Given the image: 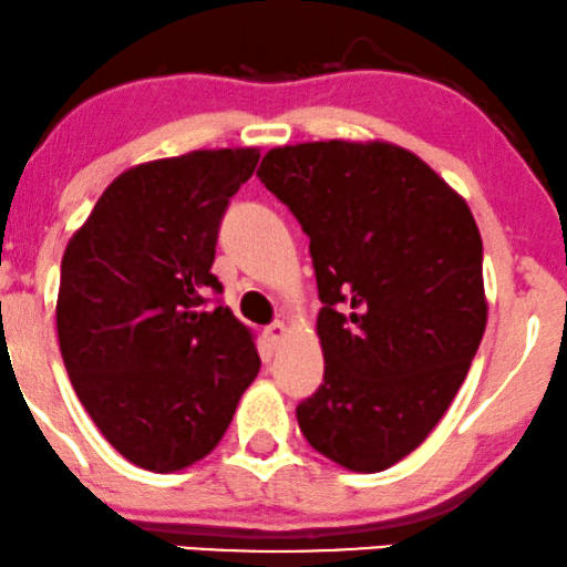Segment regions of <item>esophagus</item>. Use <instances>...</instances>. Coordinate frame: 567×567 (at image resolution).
<instances>
[{"mask_svg": "<svg viewBox=\"0 0 567 567\" xmlns=\"http://www.w3.org/2000/svg\"><path fill=\"white\" fill-rule=\"evenodd\" d=\"M285 332H288V329H285L282 321H275V324H269L267 329H264V337H267V342L271 348H277L279 342L285 340Z\"/></svg>", "mask_w": 567, "mask_h": 567, "instance_id": "34e87169", "label": "esophagus"}]
</instances>
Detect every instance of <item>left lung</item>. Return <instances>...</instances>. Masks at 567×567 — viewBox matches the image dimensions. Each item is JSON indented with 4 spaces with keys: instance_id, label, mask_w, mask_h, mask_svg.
<instances>
[{
    "instance_id": "left-lung-1",
    "label": "left lung",
    "mask_w": 567,
    "mask_h": 567,
    "mask_svg": "<svg viewBox=\"0 0 567 567\" xmlns=\"http://www.w3.org/2000/svg\"><path fill=\"white\" fill-rule=\"evenodd\" d=\"M256 175L300 221L317 271L324 382L296 408L300 432L342 468H390L440 424L484 337L474 214L382 141L279 146Z\"/></svg>"
}]
</instances>
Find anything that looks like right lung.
<instances>
[{"mask_svg": "<svg viewBox=\"0 0 567 567\" xmlns=\"http://www.w3.org/2000/svg\"><path fill=\"white\" fill-rule=\"evenodd\" d=\"M256 148L190 152L123 172L62 256L56 334L106 442L156 474L217 447L261 369L212 275L219 221Z\"/></svg>", "mask_w": 567, "mask_h": 567, "instance_id": "right-lung-1", "label": "right lung"}]
</instances>
